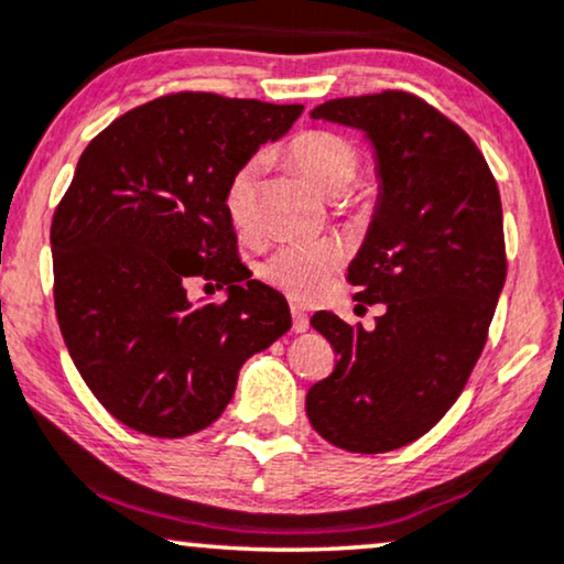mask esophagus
<instances>
[{
  "label": "esophagus",
  "instance_id": "esophagus-1",
  "mask_svg": "<svg viewBox=\"0 0 564 564\" xmlns=\"http://www.w3.org/2000/svg\"><path fill=\"white\" fill-rule=\"evenodd\" d=\"M291 321H294V330L296 334H304V330L310 328V317L307 312H304L300 304H291Z\"/></svg>",
  "mask_w": 564,
  "mask_h": 564
}]
</instances>
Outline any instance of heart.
I'll return each instance as SVG.
<instances>
[{"instance_id": "obj_1", "label": "heart", "mask_w": 564, "mask_h": 564, "mask_svg": "<svg viewBox=\"0 0 564 564\" xmlns=\"http://www.w3.org/2000/svg\"><path fill=\"white\" fill-rule=\"evenodd\" d=\"M289 158L307 175L312 186L325 196H341L349 192L359 173V154L341 135L328 131L300 133L289 144ZM262 160L249 158L241 162L226 183L223 207L239 234H249L254 226L257 181H260ZM344 247L334 239L289 241L273 249L257 268L268 286L294 302H315L334 289L338 270L344 264Z\"/></svg>"}]
</instances>
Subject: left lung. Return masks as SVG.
Returning <instances> with one entry per match:
<instances>
[{
	"label": "left lung",
	"instance_id": "1",
	"mask_svg": "<svg viewBox=\"0 0 564 564\" xmlns=\"http://www.w3.org/2000/svg\"><path fill=\"white\" fill-rule=\"evenodd\" d=\"M310 118L372 147L378 199L347 278L386 312L372 330L312 315L338 359L307 417L338 449L391 452L446 415L484 351L507 278L499 188L470 135L406 91L330 99Z\"/></svg>",
	"mask_w": 564,
	"mask_h": 564
}]
</instances>
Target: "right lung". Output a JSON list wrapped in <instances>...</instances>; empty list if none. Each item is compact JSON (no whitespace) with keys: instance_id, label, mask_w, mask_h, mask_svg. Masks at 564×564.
I'll list each match as a JSON object with an SVG mask.
<instances>
[{"instance_id":"right-lung-1","label":"right lung","mask_w":564,"mask_h":564,"mask_svg":"<svg viewBox=\"0 0 564 564\" xmlns=\"http://www.w3.org/2000/svg\"><path fill=\"white\" fill-rule=\"evenodd\" d=\"M300 115L302 105L183 91L120 115L80 154L52 217L54 310L80 378L128 429H207L241 365L291 328L283 294L236 252L223 194ZM194 276L226 285L227 302L188 301Z\"/></svg>"}]
</instances>
